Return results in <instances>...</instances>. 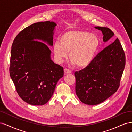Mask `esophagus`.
Returning <instances> with one entry per match:
<instances>
[{"label":"esophagus","mask_w":132,"mask_h":132,"mask_svg":"<svg viewBox=\"0 0 132 132\" xmlns=\"http://www.w3.org/2000/svg\"><path fill=\"white\" fill-rule=\"evenodd\" d=\"M71 73V71L70 70H69V69H64V74H70Z\"/></svg>","instance_id":"1"}]
</instances>
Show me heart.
Masks as SVG:
<instances>
[{
  "label": "heart",
  "mask_w": 132,
  "mask_h": 132,
  "mask_svg": "<svg viewBox=\"0 0 132 132\" xmlns=\"http://www.w3.org/2000/svg\"><path fill=\"white\" fill-rule=\"evenodd\" d=\"M99 46V38L96 35L89 31L74 30L63 33L59 42L54 43L53 50L58 62L62 63L70 52L71 64L84 68L93 61Z\"/></svg>",
  "instance_id": "heart-1"
}]
</instances>
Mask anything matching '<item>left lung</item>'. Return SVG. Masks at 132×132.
Masks as SVG:
<instances>
[{
    "instance_id": "8db88e82",
    "label": "left lung",
    "mask_w": 132,
    "mask_h": 132,
    "mask_svg": "<svg viewBox=\"0 0 132 132\" xmlns=\"http://www.w3.org/2000/svg\"><path fill=\"white\" fill-rule=\"evenodd\" d=\"M95 28L102 32L104 42L114 36L109 28ZM125 64V52L117 38L101 51L89 66L74 73L75 93L80 100L86 105H96L114 94L119 87Z\"/></svg>"
}]
</instances>
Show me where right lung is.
I'll return each mask as SVG.
<instances>
[{"instance_id":"obj_1","label":"right lung","mask_w":132,"mask_h":132,"mask_svg":"<svg viewBox=\"0 0 132 132\" xmlns=\"http://www.w3.org/2000/svg\"><path fill=\"white\" fill-rule=\"evenodd\" d=\"M56 26L49 21L33 23L22 30L12 45L10 77L20 97L31 105L46 104L64 75L63 68L51 59L48 46H53Z\"/></svg>"}]
</instances>
